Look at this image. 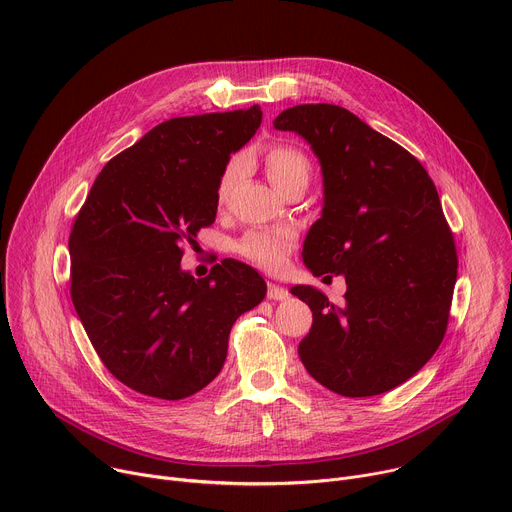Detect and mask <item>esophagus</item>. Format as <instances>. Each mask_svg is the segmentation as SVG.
<instances>
[{
    "mask_svg": "<svg viewBox=\"0 0 512 512\" xmlns=\"http://www.w3.org/2000/svg\"><path fill=\"white\" fill-rule=\"evenodd\" d=\"M289 296V291L277 283H267V298L269 300H285Z\"/></svg>",
    "mask_w": 512,
    "mask_h": 512,
    "instance_id": "esophagus-1",
    "label": "esophagus"
}]
</instances>
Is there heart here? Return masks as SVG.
Listing matches in <instances>:
<instances>
[{
    "instance_id": "heart-1",
    "label": "heart",
    "mask_w": 512,
    "mask_h": 512,
    "mask_svg": "<svg viewBox=\"0 0 512 512\" xmlns=\"http://www.w3.org/2000/svg\"><path fill=\"white\" fill-rule=\"evenodd\" d=\"M263 164L267 178L279 192H287L296 186H308L312 164L308 156L291 143H273L263 154ZM245 172V160L241 156H235L225 166L221 178H218L216 186V198L218 202H225L233 186L239 182V178ZM298 235L294 229H257L249 231L245 237H241L235 245V251L247 259L249 263L267 269L277 271L283 267L287 255L296 247Z\"/></svg>"
}]
</instances>
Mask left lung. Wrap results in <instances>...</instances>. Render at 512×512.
<instances>
[{
    "instance_id": "left-lung-1",
    "label": "left lung",
    "mask_w": 512,
    "mask_h": 512,
    "mask_svg": "<svg viewBox=\"0 0 512 512\" xmlns=\"http://www.w3.org/2000/svg\"><path fill=\"white\" fill-rule=\"evenodd\" d=\"M273 127L302 135L322 166L324 208L304 263L346 277L342 306L310 285L291 287L314 316L300 358L338 395L387 393L433 356L450 320L458 255L435 184L415 156L344 107L296 105Z\"/></svg>"
}]
</instances>
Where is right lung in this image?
<instances>
[{
    "mask_svg": "<svg viewBox=\"0 0 512 512\" xmlns=\"http://www.w3.org/2000/svg\"><path fill=\"white\" fill-rule=\"evenodd\" d=\"M261 107L174 117L105 164L68 237L70 298L109 373L129 389L186 399L221 373L235 320L267 285L223 259L204 279L184 245L216 216V186L255 135Z\"/></svg>",
    "mask_w": 512,
    "mask_h": 512,
    "instance_id": "1",
    "label": "right lung"
}]
</instances>
